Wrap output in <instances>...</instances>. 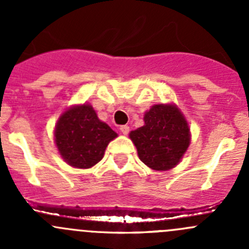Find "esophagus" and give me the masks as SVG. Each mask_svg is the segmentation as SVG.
Here are the masks:
<instances>
[{
  "mask_svg": "<svg viewBox=\"0 0 249 249\" xmlns=\"http://www.w3.org/2000/svg\"><path fill=\"white\" fill-rule=\"evenodd\" d=\"M119 130H120V132H122L123 135H127V134H129V131H130V127L127 126V125H122Z\"/></svg>",
  "mask_w": 249,
  "mask_h": 249,
  "instance_id": "esophagus-1",
  "label": "esophagus"
}]
</instances>
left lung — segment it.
I'll return each mask as SVG.
<instances>
[{
	"label": "left lung",
	"mask_w": 249,
	"mask_h": 249,
	"mask_svg": "<svg viewBox=\"0 0 249 249\" xmlns=\"http://www.w3.org/2000/svg\"><path fill=\"white\" fill-rule=\"evenodd\" d=\"M144 125L130 132L141 161L155 171L171 170L190 144V129L177 106L154 105L144 113Z\"/></svg>",
	"instance_id": "obj_1"
}]
</instances>
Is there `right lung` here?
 Segmentation results:
<instances>
[{
    "instance_id": "add662e5",
    "label": "right lung",
    "mask_w": 249,
    "mask_h": 249,
    "mask_svg": "<svg viewBox=\"0 0 249 249\" xmlns=\"http://www.w3.org/2000/svg\"><path fill=\"white\" fill-rule=\"evenodd\" d=\"M117 132L97 118L90 105L65 110L55 125V143L62 159L76 169H90L104 158Z\"/></svg>"
}]
</instances>
